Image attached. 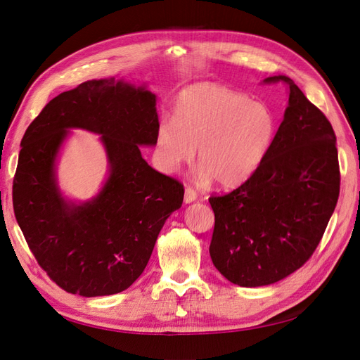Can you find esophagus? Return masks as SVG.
<instances>
[{"mask_svg": "<svg viewBox=\"0 0 360 360\" xmlns=\"http://www.w3.org/2000/svg\"><path fill=\"white\" fill-rule=\"evenodd\" d=\"M197 198H198L197 192H195L192 188H186V191H184V202L191 204V202H193Z\"/></svg>", "mask_w": 360, "mask_h": 360, "instance_id": "1", "label": "esophagus"}]
</instances>
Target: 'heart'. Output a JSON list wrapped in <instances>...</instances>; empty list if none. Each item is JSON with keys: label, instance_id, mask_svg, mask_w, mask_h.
Here are the masks:
<instances>
[{"label": "heart", "instance_id": "1", "mask_svg": "<svg viewBox=\"0 0 360 360\" xmlns=\"http://www.w3.org/2000/svg\"><path fill=\"white\" fill-rule=\"evenodd\" d=\"M276 132V117L263 102L202 82L181 90L174 120L156 129L155 155L165 172H177L198 148L200 179L222 188L240 186L266 159Z\"/></svg>", "mask_w": 360, "mask_h": 360}]
</instances>
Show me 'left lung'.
<instances>
[{"label": "left lung", "mask_w": 360, "mask_h": 360, "mask_svg": "<svg viewBox=\"0 0 360 360\" xmlns=\"http://www.w3.org/2000/svg\"><path fill=\"white\" fill-rule=\"evenodd\" d=\"M288 105L266 159L242 186L212 197L210 257L236 285L275 284L314 254L340 195L336 136L329 120L285 75Z\"/></svg>", "instance_id": "obj_1"}]
</instances>
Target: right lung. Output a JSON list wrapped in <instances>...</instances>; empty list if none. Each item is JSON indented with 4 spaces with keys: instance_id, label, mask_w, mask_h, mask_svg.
I'll list each match as a JSON object with an SVG mask.
<instances>
[{
    "instance_id": "right-lung-1",
    "label": "right lung",
    "mask_w": 360,
    "mask_h": 360,
    "mask_svg": "<svg viewBox=\"0 0 360 360\" xmlns=\"http://www.w3.org/2000/svg\"><path fill=\"white\" fill-rule=\"evenodd\" d=\"M156 101L146 84L85 81L53 97L20 141L16 221L40 267L68 292L97 297L129 288L181 207V184L141 155L139 147L155 146ZM72 128L101 134L107 155V177L86 202L68 199L58 186V159Z\"/></svg>"
}]
</instances>
